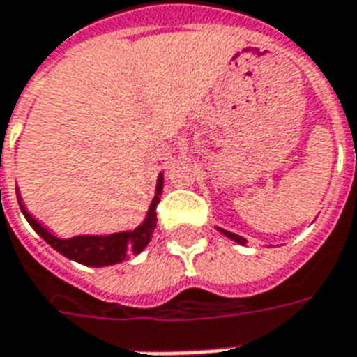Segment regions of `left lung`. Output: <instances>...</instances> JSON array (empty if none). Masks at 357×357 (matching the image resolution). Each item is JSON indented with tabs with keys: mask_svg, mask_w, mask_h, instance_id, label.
<instances>
[{
	"mask_svg": "<svg viewBox=\"0 0 357 357\" xmlns=\"http://www.w3.org/2000/svg\"><path fill=\"white\" fill-rule=\"evenodd\" d=\"M219 231L223 232L225 236H229V238H231V240H234V242H238V244H245V238H242V236H238V234H234V232L225 231V229H219Z\"/></svg>",
	"mask_w": 357,
	"mask_h": 357,
	"instance_id": "8db88e82",
	"label": "left lung"
}]
</instances>
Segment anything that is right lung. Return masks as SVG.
Segmentation results:
<instances>
[{
	"mask_svg": "<svg viewBox=\"0 0 357 357\" xmlns=\"http://www.w3.org/2000/svg\"><path fill=\"white\" fill-rule=\"evenodd\" d=\"M160 191H162V176H158L157 195L153 199L151 208H149L144 223L130 232H115V234H109V236H73V238L66 240L56 238L24 210L20 200H18V204H20L24 218L28 219L31 229L38 232L47 244L52 245L58 253L66 255L68 259L77 261L81 265L107 266L125 261L128 255H138L145 245L149 244L155 225H157V204L160 200L158 199Z\"/></svg>",
	"mask_w": 357,
	"mask_h": 357,
	"instance_id": "1",
	"label": "right lung"
}]
</instances>
